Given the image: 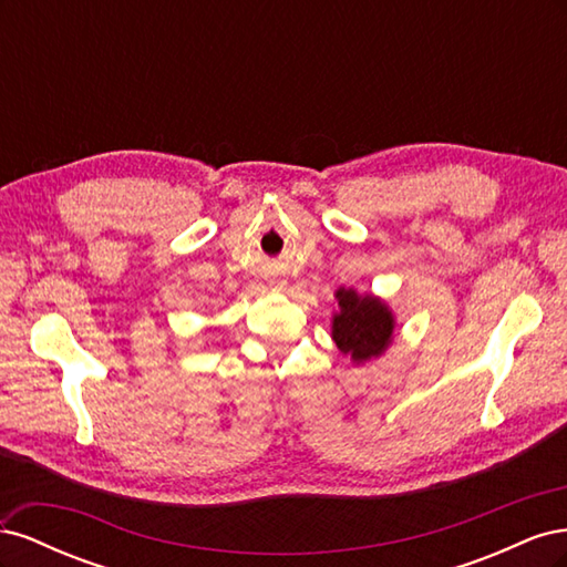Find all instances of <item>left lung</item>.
<instances>
[{
  "label": "left lung",
  "instance_id": "1",
  "mask_svg": "<svg viewBox=\"0 0 567 567\" xmlns=\"http://www.w3.org/2000/svg\"><path fill=\"white\" fill-rule=\"evenodd\" d=\"M340 312L333 317V340L342 354H350L354 362H367L379 357L392 340V315L388 307L371 296H357L354 290L340 288Z\"/></svg>",
  "mask_w": 567,
  "mask_h": 567
}]
</instances>
